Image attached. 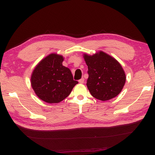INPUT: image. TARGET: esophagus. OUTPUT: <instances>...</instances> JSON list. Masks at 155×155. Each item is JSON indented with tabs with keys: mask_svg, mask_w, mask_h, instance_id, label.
<instances>
[{
	"mask_svg": "<svg viewBox=\"0 0 155 155\" xmlns=\"http://www.w3.org/2000/svg\"><path fill=\"white\" fill-rule=\"evenodd\" d=\"M78 82H79L80 83H81V84H83V83H84V79L83 78H82L81 79H80L79 81H78Z\"/></svg>",
	"mask_w": 155,
	"mask_h": 155,
	"instance_id": "esophagus-1",
	"label": "esophagus"
}]
</instances>
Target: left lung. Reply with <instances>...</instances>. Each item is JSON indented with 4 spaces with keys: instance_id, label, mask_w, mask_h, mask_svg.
<instances>
[{
    "instance_id": "8db88e82",
    "label": "left lung",
    "mask_w": 155,
    "mask_h": 155,
    "mask_svg": "<svg viewBox=\"0 0 155 155\" xmlns=\"http://www.w3.org/2000/svg\"><path fill=\"white\" fill-rule=\"evenodd\" d=\"M88 66L87 88L92 96L105 101L119 94L126 81V75L117 60L100 51L93 56L84 54Z\"/></svg>"
}]
</instances>
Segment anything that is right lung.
<instances>
[{"label": "right lung", "mask_w": 155, "mask_h": 155, "mask_svg": "<svg viewBox=\"0 0 155 155\" xmlns=\"http://www.w3.org/2000/svg\"><path fill=\"white\" fill-rule=\"evenodd\" d=\"M63 57L51 54L32 72L31 85L36 94L48 103H58L67 98L76 84L70 69L62 65Z\"/></svg>", "instance_id": "right-lung-1"}]
</instances>
